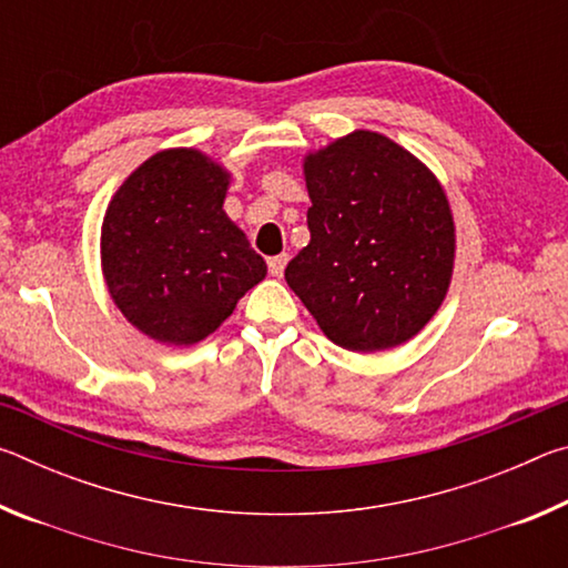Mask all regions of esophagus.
Instances as JSON below:
<instances>
[{
    "label": "esophagus",
    "mask_w": 568,
    "mask_h": 568,
    "mask_svg": "<svg viewBox=\"0 0 568 568\" xmlns=\"http://www.w3.org/2000/svg\"><path fill=\"white\" fill-rule=\"evenodd\" d=\"M285 265H287V255L285 253L267 257V273H271L273 277H281L283 271H285Z\"/></svg>",
    "instance_id": "34e87169"
}]
</instances>
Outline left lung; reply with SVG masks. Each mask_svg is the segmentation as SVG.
I'll use <instances>...</instances> for the list:
<instances>
[{"instance_id": "obj_1", "label": "left lung", "mask_w": 568, "mask_h": 568, "mask_svg": "<svg viewBox=\"0 0 568 568\" xmlns=\"http://www.w3.org/2000/svg\"><path fill=\"white\" fill-rule=\"evenodd\" d=\"M311 243L285 281L345 351L410 341L440 307L454 273V217L423 162L358 130L305 158Z\"/></svg>"}]
</instances>
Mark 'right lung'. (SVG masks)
<instances>
[{
	"instance_id": "1",
	"label": "right lung",
	"mask_w": 568,
	"mask_h": 568,
	"mask_svg": "<svg viewBox=\"0 0 568 568\" xmlns=\"http://www.w3.org/2000/svg\"><path fill=\"white\" fill-rule=\"evenodd\" d=\"M225 190L227 172L203 152L165 150L114 192L102 273L124 318L150 338H207L265 277V261L225 215Z\"/></svg>"
}]
</instances>
